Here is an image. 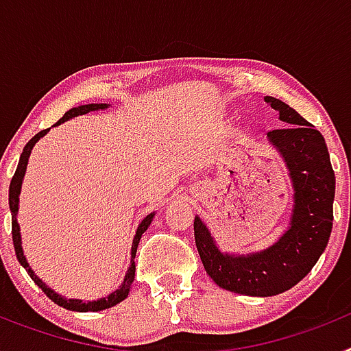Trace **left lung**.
<instances>
[{
	"label": "left lung",
	"instance_id": "left-lung-1",
	"mask_svg": "<svg viewBox=\"0 0 351 351\" xmlns=\"http://www.w3.org/2000/svg\"><path fill=\"white\" fill-rule=\"evenodd\" d=\"M285 128L267 133L283 158L293 188L290 225L272 246L255 253H225L195 216V243L207 274L218 287L250 297H271L295 287L315 267L332 232L336 178L325 138L297 110L265 96Z\"/></svg>",
	"mask_w": 351,
	"mask_h": 351
}]
</instances>
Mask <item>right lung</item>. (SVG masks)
I'll use <instances>...</instances> for the list:
<instances>
[{
  "label": "right lung",
  "instance_id": "obj_1",
  "mask_svg": "<svg viewBox=\"0 0 351 351\" xmlns=\"http://www.w3.org/2000/svg\"><path fill=\"white\" fill-rule=\"evenodd\" d=\"M108 107H110V104L79 105V107L70 108V110H68V112L64 114V116L61 117V119L58 121L54 126L61 125V123L71 119V117L84 116V114L93 112V110H105V108H108ZM47 133H49V130H42V132L36 133L35 137L27 142L26 147L23 149V154H21V160H19L17 170H15L14 178H12V182H10V191H8V204H10V210H12V239H14L15 255H17L19 263H21V265H23V267L27 271V274H29L31 280L35 281V285H38V288H42L43 293H45V295H47L49 299L52 300V302H56L58 306H61V308H64V309H70V311H79V313L104 311V309L112 308V306H116V304H119L121 300H125L126 297H128L130 288H132V283H133V278H135V253H137V246H138V243H141L142 234L147 230L149 225H151V221H153L154 213L147 214V216H145V218L141 221V225H138L137 232H135V237H133V243H132V253H130V255H132V260H130V267H128V271H126L125 280H123V283L119 285V288H117V290H114L112 293H108L107 297H101V299H98V300H89V302H86V300H80V299H66V297L60 295V293H56V291L52 290V288H49L47 285L43 283L38 276L35 274V271L29 267V263H27L26 256H24V251H23L21 226H19V223H17L19 195H21V188H23L24 173H26V167H27V160H29V154H31V151H33V147H35L36 142H38L42 137H45Z\"/></svg>",
  "mask_w": 351,
  "mask_h": 351
}]
</instances>
